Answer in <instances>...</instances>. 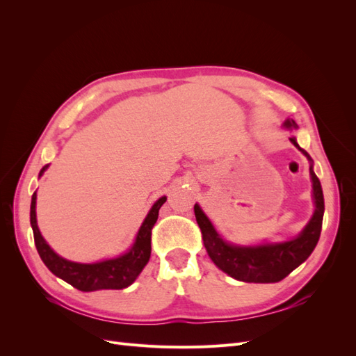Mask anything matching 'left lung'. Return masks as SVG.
I'll return each instance as SVG.
<instances>
[{
	"label": "left lung",
	"instance_id": "8db88e82",
	"mask_svg": "<svg viewBox=\"0 0 356 356\" xmlns=\"http://www.w3.org/2000/svg\"><path fill=\"white\" fill-rule=\"evenodd\" d=\"M282 126L289 129V131L298 129L293 118H286ZM289 141L310 161L309 170L312 188H314L312 190V197H314L315 203L314 215L306 224V227L294 239L260 245L230 243L222 239V236L215 230L213 224L199 204H195L196 221L202 230V239L208 255L220 270L238 279V281L254 284H273L282 281L294 268L307 260L319 241L325 209L321 182L314 172V160H312L307 152L297 144L296 136H291Z\"/></svg>",
	"mask_w": 356,
	"mask_h": 356
}]
</instances>
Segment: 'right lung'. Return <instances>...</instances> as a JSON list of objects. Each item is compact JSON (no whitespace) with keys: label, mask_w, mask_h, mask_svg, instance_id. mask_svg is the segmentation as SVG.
I'll use <instances>...</instances> for the list:
<instances>
[{"label":"right lung","mask_w":356,"mask_h":356,"mask_svg":"<svg viewBox=\"0 0 356 356\" xmlns=\"http://www.w3.org/2000/svg\"><path fill=\"white\" fill-rule=\"evenodd\" d=\"M46 165L40 170V177L47 170ZM166 202V196H161L154 202L152 209L148 211L141 227H139L135 241L129 250L115 258H106L98 263H75L58 255L51 250L50 245L42 238L37 224V191L32 195L31 200V227L34 232V241L37 251L42 263L49 270L68 282L74 288L84 293L99 289H123L135 282V279L147 266L149 255H152V229L157 221L159 209Z\"/></svg>","instance_id":"right-lung-1"}]
</instances>
